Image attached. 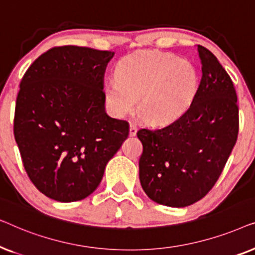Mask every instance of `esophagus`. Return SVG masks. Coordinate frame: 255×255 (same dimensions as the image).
I'll return each mask as SVG.
<instances>
[{"instance_id":"obj_1","label":"esophagus","mask_w":255,"mask_h":255,"mask_svg":"<svg viewBox=\"0 0 255 255\" xmlns=\"http://www.w3.org/2000/svg\"><path fill=\"white\" fill-rule=\"evenodd\" d=\"M137 124L134 123H131L130 124V135L131 137H133V135H135V133H137Z\"/></svg>"}]
</instances>
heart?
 <instances>
[{
	"label": "heart",
	"mask_w": 255,
	"mask_h": 255,
	"mask_svg": "<svg viewBox=\"0 0 255 255\" xmlns=\"http://www.w3.org/2000/svg\"><path fill=\"white\" fill-rule=\"evenodd\" d=\"M198 75L188 60L172 54L140 52L121 60L116 80L104 87V97L117 116L138 106L146 120L168 123L179 118L196 96Z\"/></svg>",
	"instance_id": "obj_1"
}]
</instances>
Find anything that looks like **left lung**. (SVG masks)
Instances as JSON below:
<instances>
[{
	"instance_id": "8db88e82",
	"label": "left lung",
	"mask_w": 255,
	"mask_h": 255,
	"mask_svg": "<svg viewBox=\"0 0 255 255\" xmlns=\"http://www.w3.org/2000/svg\"><path fill=\"white\" fill-rule=\"evenodd\" d=\"M202 79L188 110L163 128L137 132L142 144L139 180L156 203L183 208L217 182L239 131L237 94L230 75L208 48L197 45Z\"/></svg>"
}]
</instances>
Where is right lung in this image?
<instances>
[{
  "mask_svg": "<svg viewBox=\"0 0 255 255\" xmlns=\"http://www.w3.org/2000/svg\"><path fill=\"white\" fill-rule=\"evenodd\" d=\"M114 54L53 47L20 81L13 134L27 176L52 200L89 196L128 138V122L108 116L104 107V73Z\"/></svg>",
  "mask_w": 255,
  "mask_h": 255,
  "instance_id": "obj_1",
  "label": "right lung"
}]
</instances>
